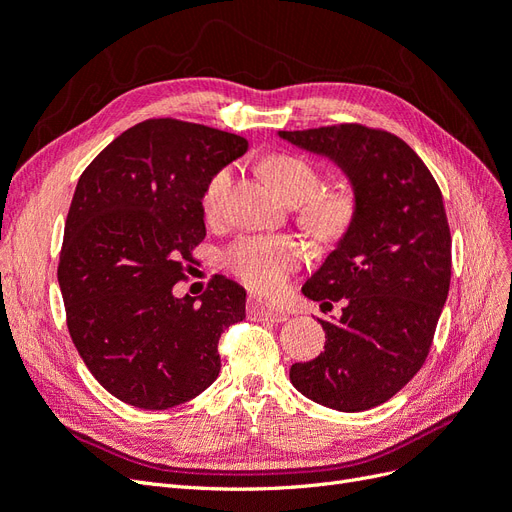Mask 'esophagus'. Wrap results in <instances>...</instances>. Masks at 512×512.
I'll return each instance as SVG.
<instances>
[{"label": "esophagus", "mask_w": 512, "mask_h": 512, "mask_svg": "<svg viewBox=\"0 0 512 512\" xmlns=\"http://www.w3.org/2000/svg\"><path fill=\"white\" fill-rule=\"evenodd\" d=\"M247 312H250L252 318H262V320H271V322H284L288 318V312L284 307L262 303V301L247 303Z\"/></svg>", "instance_id": "obj_1"}]
</instances>
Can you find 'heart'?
I'll return each instance as SVG.
<instances>
[{"instance_id":"b5f03b06","label":"heart","mask_w":512,"mask_h":512,"mask_svg":"<svg viewBox=\"0 0 512 512\" xmlns=\"http://www.w3.org/2000/svg\"><path fill=\"white\" fill-rule=\"evenodd\" d=\"M262 175L273 185V190L288 203H303L299 211V222L318 241L333 243L348 235L356 215H359V196L352 188H329L320 190V170L294 153H273L262 162ZM230 183V170L220 168L205 183L200 207L207 218H215L220 211L222 198ZM303 258L299 241L284 235L267 237H241L232 243L224 262L228 271L260 292L277 290L286 275L297 269Z\"/></svg>"}]
</instances>
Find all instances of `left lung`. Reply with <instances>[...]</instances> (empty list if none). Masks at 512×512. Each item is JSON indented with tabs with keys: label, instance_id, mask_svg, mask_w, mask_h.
<instances>
[{
	"label": "left lung",
	"instance_id": "8db88e82",
	"mask_svg": "<svg viewBox=\"0 0 512 512\" xmlns=\"http://www.w3.org/2000/svg\"><path fill=\"white\" fill-rule=\"evenodd\" d=\"M350 177L359 215L303 294L342 316L320 320L324 352L290 367L316 404L361 412L389 401L423 367L451 286V228L442 192L399 136L363 123L280 132Z\"/></svg>",
	"mask_w": 512,
	"mask_h": 512
}]
</instances>
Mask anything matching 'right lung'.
<instances>
[{
  "label": "right lung",
  "mask_w": 512,
  "mask_h": 512,
  "mask_svg": "<svg viewBox=\"0 0 512 512\" xmlns=\"http://www.w3.org/2000/svg\"><path fill=\"white\" fill-rule=\"evenodd\" d=\"M247 151L243 136L173 117L136 123L76 183L57 280L81 359L130 406L166 410L220 374L218 342L245 318V290L215 275L177 299L205 239L213 173Z\"/></svg>",
  "instance_id": "right-lung-1"
}]
</instances>
